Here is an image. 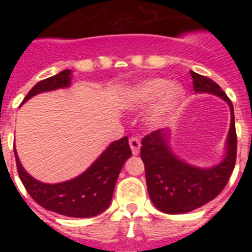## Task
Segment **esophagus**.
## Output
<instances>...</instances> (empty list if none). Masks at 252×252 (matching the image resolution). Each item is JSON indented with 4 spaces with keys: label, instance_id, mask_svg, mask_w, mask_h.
<instances>
[{
    "label": "esophagus",
    "instance_id": "34e87169",
    "mask_svg": "<svg viewBox=\"0 0 252 252\" xmlns=\"http://www.w3.org/2000/svg\"><path fill=\"white\" fill-rule=\"evenodd\" d=\"M128 144H130V148L131 150H132L133 155H139L140 148H141V142H140V140L137 139V137H131Z\"/></svg>",
    "mask_w": 252,
    "mask_h": 252
}]
</instances>
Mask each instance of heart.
<instances>
[{
  "label": "heart",
  "instance_id": "heart-1",
  "mask_svg": "<svg viewBox=\"0 0 252 252\" xmlns=\"http://www.w3.org/2000/svg\"><path fill=\"white\" fill-rule=\"evenodd\" d=\"M186 98L180 83H170L164 78H150L126 88L121 104L130 111H140L153 104L145 117L148 127L159 128L170 120Z\"/></svg>",
  "mask_w": 252,
  "mask_h": 252
}]
</instances>
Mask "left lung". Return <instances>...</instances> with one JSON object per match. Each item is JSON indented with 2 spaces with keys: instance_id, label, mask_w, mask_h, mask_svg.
I'll return each mask as SVG.
<instances>
[{
  "instance_id": "8db88e82",
  "label": "left lung",
  "mask_w": 252,
  "mask_h": 252,
  "mask_svg": "<svg viewBox=\"0 0 252 252\" xmlns=\"http://www.w3.org/2000/svg\"><path fill=\"white\" fill-rule=\"evenodd\" d=\"M195 93H209L227 102L231 111L230 131L224 158L211 168H199L178 158L170 148V131H154L142 139L141 159L145 164L146 186L153 204L168 215H180L215 199L230 179L236 162L237 137L233 106L226 93L209 78L190 72Z\"/></svg>"
}]
</instances>
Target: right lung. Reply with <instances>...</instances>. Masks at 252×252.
Here are the masks:
<instances>
[{
    "instance_id": "add662e5",
    "label": "right lung",
    "mask_w": 252,
    "mask_h": 252,
    "mask_svg": "<svg viewBox=\"0 0 252 252\" xmlns=\"http://www.w3.org/2000/svg\"><path fill=\"white\" fill-rule=\"evenodd\" d=\"M73 72L62 70L53 77L39 82L31 88L22 103L39 93L68 88L72 84ZM127 136L111 142L92 165L78 177L62 183L49 184L31 177L24 169L15 150L17 171L29 194L36 203L51 212L66 217H94L106 211L112 201L113 190L125 161L131 157Z\"/></svg>"
}]
</instances>
